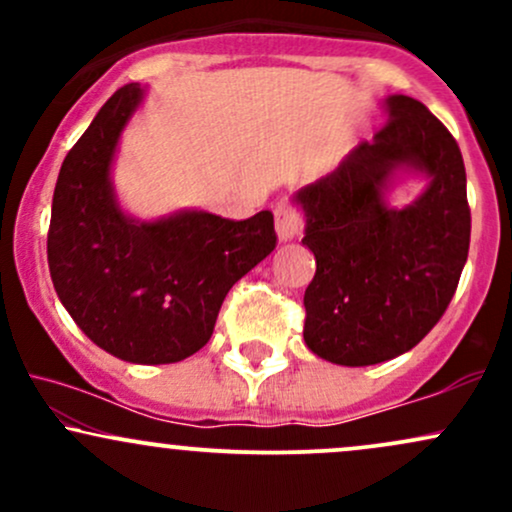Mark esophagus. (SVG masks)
I'll list each match as a JSON object with an SVG mask.
<instances>
[{
    "instance_id": "34e87169",
    "label": "esophagus",
    "mask_w": 512,
    "mask_h": 512,
    "mask_svg": "<svg viewBox=\"0 0 512 512\" xmlns=\"http://www.w3.org/2000/svg\"><path fill=\"white\" fill-rule=\"evenodd\" d=\"M274 219H276V236H279L281 243L286 240H293L298 233L303 231V219L296 209L291 207L289 202H279L274 209Z\"/></svg>"
}]
</instances>
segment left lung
<instances>
[{
	"label": "left lung",
	"instance_id": "1",
	"mask_svg": "<svg viewBox=\"0 0 512 512\" xmlns=\"http://www.w3.org/2000/svg\"><path fill=\"white\" fill-rule=\"evenodd\" d=\"M387 122L334 173L293 195L315 255L303 339L337 366H373L414 349L443 317L469 252L472 216L460 146L424 103L385 98ZM427 180L407 208L386 195Z\"/></svg>",
	"mask_w": 512,
	"mask_h": 512
}]
</instances>
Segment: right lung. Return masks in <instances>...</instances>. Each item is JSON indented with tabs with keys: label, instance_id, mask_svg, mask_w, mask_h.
<instances>
[{
	"label": "right lung",
	"instance_id": "right-lung-1",
	"mask_svg": "<svg viewBox=\"0 0 512 512\" xmlns=\"http://www.w3.org/2000/svg\"><path fill=\"white\" fill-rule=\"evenodd\" d=\"M146 88L110 96L60 168L48 233L57 296L81 332L122 361L161 366L197 354L223 298L276 248L272 211L228 221L182 209L154 221L120 207L113 161Z\"/></svg>",
	"mask_w": 512,
	"mask_h": 512
}]
</instances>
